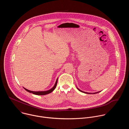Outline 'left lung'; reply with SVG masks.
I'll list each match as a JSON object with an SVG mask.
<instances>
[{"instance_id":"obj_1","label":"left lung","mask_w":129,"mask_h":129,"mask_svg":"<svg viewBox=\"0 0 129 129\" xmlns=\"http://www.w3.org/2000/svg\"><path fill=\"white\" fill-rule=\"evenodd\" d=\"M77 89L81 92H83V93H87V94H96V93H98L99 92H100V91H99V92H95V93H89V92H84V91H83L82 90H81L80 89H79L78 87H77Z\"/></svg>"}]
</instances>
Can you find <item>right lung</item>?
<instances>
[{"instance_id":"obj_1","label":"right lung","mask_w":129,"mask_h":129,"mask_svg":"<svg viewBox=\"0 0 129 129\" xmlns=\"http://www.w3.org/2000/svg\"><path fill=\"white\" fill-rule=\"evenodd\" d=\"M57 82H58V79H57L56 80V83H55V84L53 86V87L52 88H51L50 89L48 90H47V91H30V90H29L25 88H24V89L27 91V92H28L29 93H32L33 94H35V95H46V94H49L50 93H51V92H52L54 89L56 88V86H57Z\"/></svg>"}]
</instances>
